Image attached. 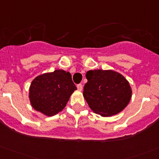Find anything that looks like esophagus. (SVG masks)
Wrapping results in <instances>:
<instances>
[{"instance_id":"obj_1","label":"esophagus","mask_w":159,"mask_h":159,"mask_svg":"<svg viewBox=\"0 0 159 159\" xmlns=\"http://www.w3.org/2000/svg\"><path fill=\"white\" fill-rule=\"evenodd\" d=\"M77 89H78V90H80V91H81V90H83V85L82 84H78V85L76 86Z\"/></svg>"}]
</instances>
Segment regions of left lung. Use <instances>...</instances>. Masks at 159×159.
I'll return each instance as SVG.
<instances>
[{
  "mask_svg": "<svg viewBox=\"0 0 159 159\" xmlns=\"http://www.w3.org/2000/svg\"><path fill=\"white\" fill-rule=\"evenodd\" d=\"M84 98L90 109L103 117L119 114L128 105L132 97L129 81L111 69H95L86 73Z\"/></svg>",
  "mask_w": 159,
  "mask_h": 159,
  "instance_id": "obj_1",
  "label": "left lung"
}]
</instances>
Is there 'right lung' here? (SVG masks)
I'll use <instances>...</instances> for the list:
<instances>
[{
  "instance_id": "add662e5",
  "label": "right lung",
  "mask_w": 159,
  "mask_h": 159,
  "mask_svg": "<svg viewBox=\"0 0 159 159\" xmlns=\"http://www.w3.org/2000/svg\"><path fill=\"white\" fill-rule=\"evenodd\" d=\"M75 90L70 72L57 69L33 79L29 89V98L36 111L53 116L62 111Z\"/></svg>"
}]
</instances>
